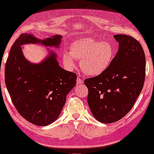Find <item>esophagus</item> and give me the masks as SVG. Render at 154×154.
<instances>
[{
	"mask_svg": "<svg viewBox=\"0 0 154 154\" xmlns=\"http://www.w3.org/2000/svg\"><path fill=\"white\" fill-rule=\"evenodd\" d=\"M76 81H77V83H78V84L83 83V80L82 79H81V78H80V77H78V78H77Z\"/></svg>",
	"mask_w": 154,
	"mask_h": 154,
	"instance_id": "1",
	"label": "esophagus"
}]
</instances>
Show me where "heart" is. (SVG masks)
I'll return each mask as SVG.
<instances>
[{
  "label": "heart",
  "instance_id": "obj_1",
  "mask_svg": "<svg viewBox=\"0 0 154 154\" xmlns=\"http://www.w3.org/2000/svg\"><path fill=\"white\" fill-rule=\"evenodd\" d=\"M114 57V48L110 43L85 38L77 40L71 45L70 52H64L63 62L69 69L75 66L80 60V66L85 74L97 76L109 68Z\"/></svg>",
  "mask_w": 154,
  "mask_h": 154
}]
</instances>
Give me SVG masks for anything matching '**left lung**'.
Here are the masks:
<instances>
[{"instance_id":"1","label":"left lung","mask_w":154,"mask_h":154,"mask_svg":"<svg viewBox=\"0 0 154 154\" xmlns=\"http://www.w3.org/2000/svg\"><path fill=\"white\" fill-rule=\"evenodd\" d=\"M113 38L119 47L110 66L102 74L84 81L92 115L103 123L119 121L131 110L145 79L146 58L140 42L125 34Z\"/></svg>"}]
</instances>
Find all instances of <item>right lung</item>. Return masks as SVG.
<instances>
[{"label":"right lung","mask_w":154,"mask_h":154,"mask_svg":"<svg viewBox=\"0 0 154 154\" xmlns=\"http://www.w3.org/2000/svg\"><path fill=\"white\" fill-rule=\"evenodd\" d=\"M62 38L55 35L41 40L22 33L12 45L6 62L5 82L12 102L19 113L35 125H50L57 119L67 94L76 84L77 75L59 66L52 51L40 64L29 62L21 45L40 43L57 48Z\"/></svg>","instance_id":"1"}]
</instances>
